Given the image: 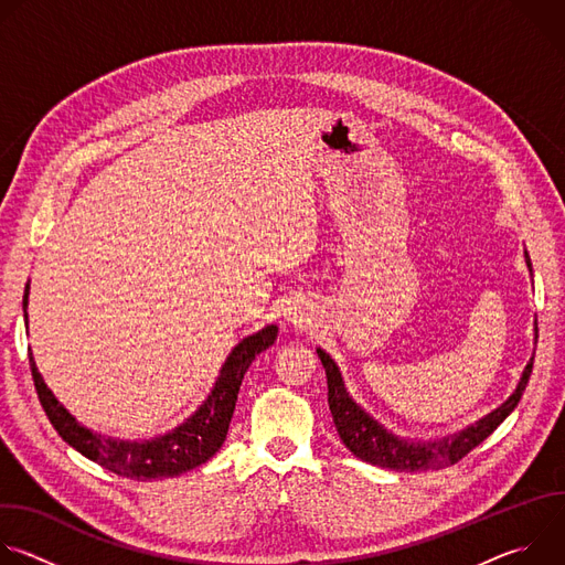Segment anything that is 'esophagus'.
Here are the masks:
<instances>
[{"instance_id": "obj_1", "label": "esophagus", "mask_w": 565, "mask_h": 565, "mask_svg": "<svg viewBox=\"0 0 565 565\" xmlns=\"http://www.w3.org/2000/svg\"><path fill=\"white\" fill-rule=\"evenodd\" d=\"M286 319H288V321H292V324H303V321H310V319H308L306 308H303V306H299V303H292V306L288 308Z\"/></svg>"}]
</instances>
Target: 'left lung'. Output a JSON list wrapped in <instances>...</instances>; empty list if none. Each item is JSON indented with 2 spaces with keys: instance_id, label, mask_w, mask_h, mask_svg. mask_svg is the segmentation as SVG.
<instances>
[{
  "instance_id": "1",
  "label": "left lung",
  "mask_w": 565,
  "mask_h": 565,
  "mask_svg": "<svg viewBox=\"0 0 565 565\" xmlns=\"http://www.w3.org/2000/svg\"><path fill=\"white\" fill-rule=\"evenodd\" d=\"M527 268L532 273L530 257L525 253ZM317 355L327 369L329 380V407L333 414L335 429L342 438V443L364 462L393 469V471H427V469H443L449 465H456L460 458H465L473 447H478L494 429L514 412L519 399L527 386V380L532 375V362H527L514 393L503 402L499 409L480 418L478 423L465 427L462 431L440 438V440H425V443H412L391 434L386 427H382L375 418H371L358 402L349 395L342 373L333 358L317 349Z\"/></svg>"
}]
</instances>
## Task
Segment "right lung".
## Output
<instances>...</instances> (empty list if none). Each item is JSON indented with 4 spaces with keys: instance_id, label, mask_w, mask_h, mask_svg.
<instances>
[{
    "instance_id": "obj_1",
    "label": "right lung",
    "mask_w": 565,
    "mask_h": 565,
    "mask_svg": "<svg viewBox=\"0 0 565 565\" xmlns=\"http://www.w3.org/2000/svg\"><path fill=\"white\" fill-rule=\"evenodd\" d=\"M22 306H24V321L29 327V315H26L29 281L24 288ZM277 331L279 329L270 324L259 333L241 340L227 355L214 382V388L210 391L203 405L170 434L151 438V440H140V443L105 438L103 434H96L94 429L79 425L60 405L57 397L51 393V388L44 384L31 349H29V364H31V375L35 382L38 397L42 402V409L46 412L51 425L55 427V431L62 436L64 443H68L83 456H87L89 460L103 465L105 469L118 476L134 478V480H156V478H172L183 471H190L203 465L205 460H210L221 449L234 414L241 380H244L253 360L262 351L275 344Z\"/></svg>"
}]
</instances>
